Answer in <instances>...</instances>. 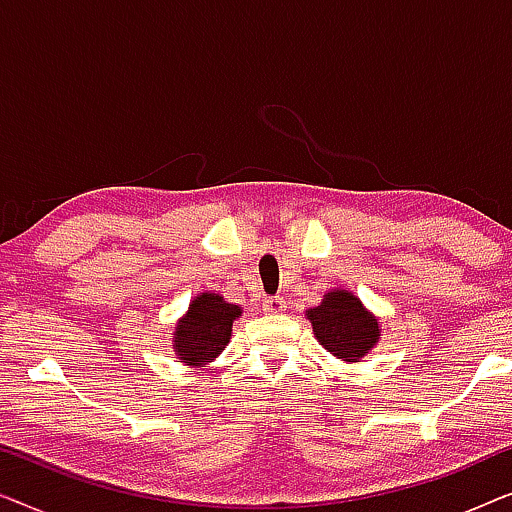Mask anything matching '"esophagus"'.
<instances>
[{
  "mask_svg": "<svg viewBox=\"0 0 512 512\" xmlns=\"http://www.w3.org/2000/svg\"><path fill=\"white\" fill-rule=\"evenodd\" d=\"M263 310L268 314H282L286 310V300L282 296H272L263 300Z\"/></svg>",
  "mask_w": 512,
  "mask_h": 512,
  "instance_id": "34e87169",
  "label": "esophagus"
}]
</instances>
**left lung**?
<instances>
[{"mask_svg": "<svg viewBox=\"0 0 512 512\" xmlns=\"http://www.w3.org/2000/svg\"><path fill=\"white\" fill-rule=\"evenodd\" d=\"M305 317L319 345L345 363H359L382 335L380 319L345 289L324 293L317 307L305 310Z\"/></svg>", "mask_w": 512, "mask_h": 512, "instance_id": "1", "label": "left lung"}]
</instances>
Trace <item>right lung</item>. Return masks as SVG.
Here are the masks:
<instances>
[{
    "instance_id": "1",
    "label": "right lung",
    "mask_w": 512,
    "mask_h": 512,
    "mask_svg": "<svg viewBox=\"0 0 512 512\" xmlns=\"http://www.w3.org/2000/svg\"><path fill=\"white\" fill-rule=\"evenodd\" d=\"M242 317V307L228 303L221 293H198L172 333V349L188 368H207L233 335V321Z\"/></svg>"
}]
</instances>
